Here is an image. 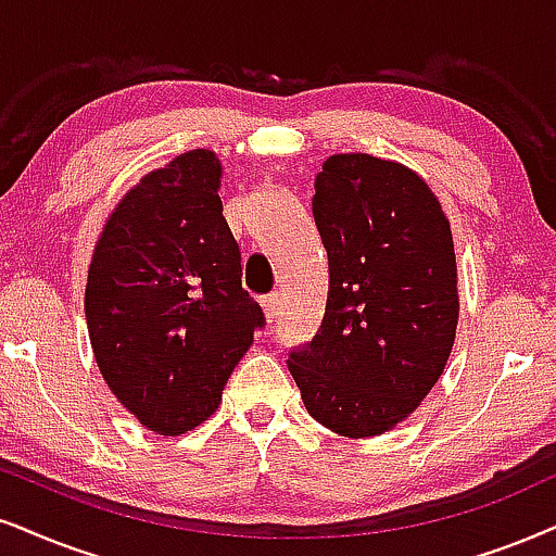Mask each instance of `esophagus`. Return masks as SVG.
Listing matches in <instances>:
<instances>
[{
    "label": "esophagus",
    "mask_w": 556,
    "mask_h": 556,
    "mask_svg": "<svg viewBox=\"0 0 556 556\" xmlns=\"http://www.w3.org/2000/svg\"><path fill=\"white\" fill-rule=\"evenodd\" d=\"M262 307H264V318H266V323L277 320L279 307H282V302H279V294H277V292L266 294V298L262 300Z\"/></svg>",
    "instance_id": "1"
}]
</instances>
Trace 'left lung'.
<instances>
[{
  "label": "left lung",
  "instance_id": "left-lung-1",
  "mask_svg": "<svg viewBox=\"0 0 556 556\" xmlns=\"http://www.w3.org/2000/svg\"><path fill=\"white\" fill-rule=\"evenodd\" d=\"M313 215L326 315L287 367L320 426L367 439L410 416L444 375L459 320L452 226L418 172L362 151L323 161Z\"/></svg>",
  "mask_w": 556,
  "mask_h": 556
}]
</instances>
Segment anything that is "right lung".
Segmentation results:
<instances>
[{
	"label": "right lung",
	"mask_w": 556,
	"mask_h": 556,
	"mask_svg": "<svg viewBox=\"0 0 556 556\" xmlns=\"http://www.w3.org/2000/svg\"><path fill=\"white\" fill-rule=\"evenodd\" d=\"M215 151L179 153L117 202L91 254L84 313L97 367L159 435L217 410L264 313L241 287Z\"/></svg>",
	"instance_id": "right-lung-1"
}]
</instances>
